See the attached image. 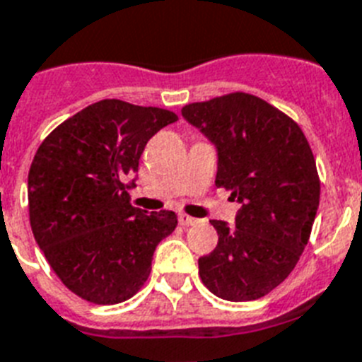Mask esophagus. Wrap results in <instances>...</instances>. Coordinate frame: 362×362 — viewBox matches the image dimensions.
<instances>
[{"label":"esophagus","instance_id":"1","mask_svg":"<svg viewBox=\"0 0 362 362\" xmlns=\"http://www.w3.org/2000/svg\"><path fill=\"white\" fill-rule=\"evenodd\" d=\"M178 223H180L182 226H193V224H197V218L189 217V215L186 214H180L178 215Z\"/></svg>","mask_w":362,"mask_h":362}]
</instances>
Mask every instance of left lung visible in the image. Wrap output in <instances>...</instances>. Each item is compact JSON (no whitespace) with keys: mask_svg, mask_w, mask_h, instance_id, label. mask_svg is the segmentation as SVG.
<instances>
[{"mask_svg":"<svg viewBox=\"0 0 362 362\" xmlns=\"http://www.w3.org/2000/svg\"><path fill=\"white\" fill-rule=\"evenodd\" d=\"M217 148L215 186L241 208L235 226L211 221L218 243L199 259L202 284L230 302L276 289L308 245L320 200L317 163L289 115L250 93H228L182 108Z\"/></svg>","mask_w":362,"mask_h":362,"instance_id":"1","label":"left lung"}]
</instances>
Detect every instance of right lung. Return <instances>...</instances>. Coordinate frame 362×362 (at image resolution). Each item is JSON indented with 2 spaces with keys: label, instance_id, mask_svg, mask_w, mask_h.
I'll use <instances>...</instances> for the list:
<instances>
[{
  "label": "right lung",
  "instance_id": "add662e5",
  "mask_svg": "<svg viewBox=\"0 0 362 362\" xmlns=\"http://www.w3.org/2000/svg\"><path fill=\"white\" fill-rule=\"evenodd\" d=\"M178 115L119 99L93 103L42 141L29 169L35 239L62 284L110 305L132 298L151 274L158 243L178 224L175 211L130 204L139 156Z\"/></svg>",
  "mask_w": 362,
  "mask_h": 362
}]
</instances>
